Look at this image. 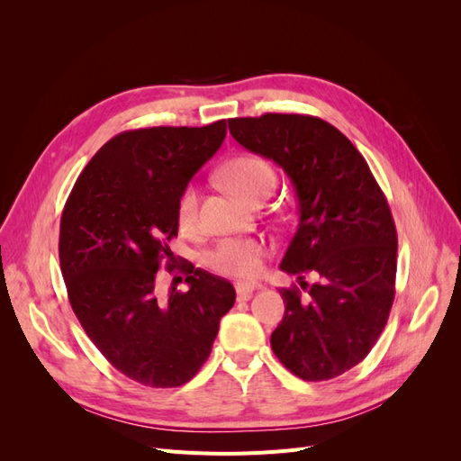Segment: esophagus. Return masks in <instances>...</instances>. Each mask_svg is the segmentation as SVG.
<instances>
[{
    "mask_svg": "<svg viewBox=\"0 0 461 461\" xmlns=\"http://www.w3.org/2000/svg\"><path fill=\"white\" fill-rule=\"evenodd\" d=\"M234 288H236V294H239V300H249L259 286L258 285H248V283H236Z\"/></svg>",
    "mask_w": 461,
    "mask_h": 461,
    "instance_id": "esophagus-1",
    "label": "esophagus"
}]
</instances>
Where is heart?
Here are the masks:
<instances>
[{"label": "heart", "instance_id": "heart-1", "mask_svg": "<svg viewBox=\"0 0 461 461\" xmlns=\"http://www.w3.org/2000/svg\"><path fill=\"white\" fill-rule=\"evenodd\" d=\"M221 180L240 200L252 203L259 198H267L275 188L276 175L273 167L254 153L236 156L221 169ZM200 192L196 185H188L180 192L176 202V219L183 229H192L198 215ZM267 256V246L259 239H227L221 240L205 256L209 269L219 275L249 278L261 269V261Z\"/></svg>", "mask_w": 461, "mask_h": 461}]
</instances>
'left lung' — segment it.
Here are the masks:
<instances>
[{
	"label": "left lung",
	"instance_id": "8db88e82",
	"mask_svg": "<svg viewBox=\"0 0 461 461\" xmlns=\"http://www.w3.org/2000/svg\"><path fill=\"white\" fill-rule=\"evenodd\" d=\"M229 129L281 167L298 200L281 269L300 288H281L273 352L303 381L334 379L371 352L394 302L398 239L384 194L356 146L323 119L267 113L230 119Z\"/></svg>",
	"mask_w": 461,
	"mask_h": 461
}]
</instances>
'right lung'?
Segmentation results:
<instances>
[{"mask_svg": "<svg viewBox=\"0 0 461 461\" xmlns=\"http://www.w3.org/2000/svg\"><path fill=\"white\" fill-rule=\"evenodd\" d=\"M225 136L227 121L121 132L97 149L63 209L71 308L109 364L146 386L188 383L236 300L229 281L202 269L188 271L186 292L171 286L163 296L156 283L161 259L173 261L180 192Z\"/></svg>", "mask_w": 461, "mask_h": 461, "instance_id": "right-lung-1", "label": "right lung"}]
</instances>
